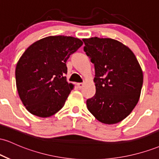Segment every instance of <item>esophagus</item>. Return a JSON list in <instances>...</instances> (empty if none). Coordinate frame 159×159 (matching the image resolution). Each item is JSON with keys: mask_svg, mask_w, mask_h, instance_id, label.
Listing matches in <instances>:
<instances>
[{"mask_svg": "<svg viewBox=\"0 0 159 159\" xmlns=\"http://www.w3.org/2000/svg\"><path fill=\"white\" fill-rule=\"evenodd\" d=\"M77 85H78V88H79V89H81L82 87H84V83H78Z\"/></svg>", "mask_w": 159, "mask_h": 159, "instance_id": "34e87169", "label": "esophagus"}]
</instances>
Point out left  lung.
I'll list each match as a JSON object with an SVG mask.
<instances>
[{"instance_id":"obj_1","label":"left lung","mask_w":159,"mask_h":159,"mask_svg":"<svg viewBox=\"0 0 159 159\" xmlns=\"http://www.w3.org/2000/svg\"><path fill=\"white\" fill-rule=\"evenodd\" d=\"M84 51L94 64L96 93L87 100L98 121L115 124L130 114L139 100L143 72L131 49L110 38L82 39Z\"/></svg>"}]
</instances>
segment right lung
Returning <instances> with one entry per match:
<instances>
[{
  "mask_svg": "<svg viewBox=\"0 0 159 159\" xmlns=\"http://www.w3.org/2000/svg\"><path fill=\"white\" fill-rule=\"evenodd\" d=\"M82 45L72 36H50L24 52L16 65V87L30 114L48 117L63 107L74 87L66 81V63Z\"/></svg>",
  "mask_w": 159,
  "mask_h": 159,
  "instance_id": "obj_1",
  "label": "right lung"
}]
</instances>
